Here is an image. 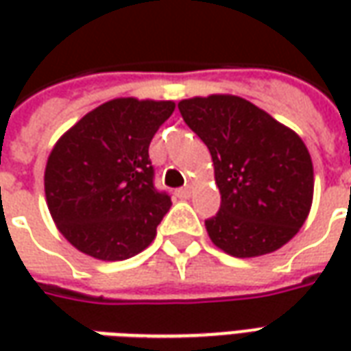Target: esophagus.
Listing matches in <instances>:
<instances>
[{
    "label": "esophagus",
    "mask_w": 351,
    "mask_h": 351,
    "mask_svg": "<svg viewBox=\"0 0 351 351\" xmlns=\"http://www.w3.org/2000/svg\"><path fill=\"white\" fill-rule=\"evenodd\" d=\"M191 195V188L190 186H186V188H180V190H176V197L180 199H188Z\"/></svg>",
    "instance_id": "esophagus-1"
}]
</instances>
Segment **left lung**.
<instances>
[{"label":"left lung","instance_id":"8db88e82","mask_svg":"<svg viewBox=\"0 0 351 351\" xmlns=\"http://www.w3.org/2000/svg\"><path fill=\"white\" fill-rule=\"evenodd\" d=\"M178 110L213 156L221 203L205 220L210 241L235 258L265 256L291 241L314 193L301 137L237 95L182 99Z\"/></svg>","mask_w":351,"mask_h":351}]
</instances>
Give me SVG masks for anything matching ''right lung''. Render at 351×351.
Masks as SVG:
<instances>
[{
  "mask_svg": "<svg viewBox=\"0 0 351 351\" xmlns=\"http://www.w3.org/2000/svg\"><path fill=\"white\" fill-rule=\"evenodd\" d=\"M173 110V101H107L52 148L45 169L47 205L77 250L122 261L152 243L171 197L154 186L148 146Z\"/></svg>",
  "mask_w": 351,
  "mask_h": 351,
  "instance_id": "add662e5",
  "label": "right lung"
}]
</instances>
